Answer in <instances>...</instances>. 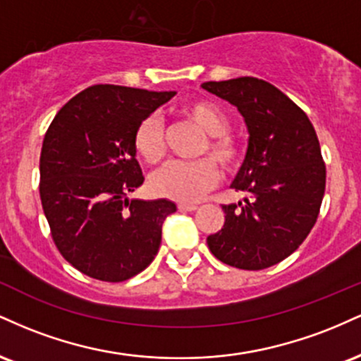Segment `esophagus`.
I'll list each match as a JSON object with an SVG mask.
<instances>
[{
  "mask_svg": "<svg viewBox=\"0 0 361 361\" xmlns=\"http://www.w3.org/2000/svg\"><path fill=\"white\" fill-rule=\"evenodd\" d=\"M197 204H193V202H180L178 204V209L183 210V212H193V210H197Z\"/></svg>",
  "mask_w": 361,
  "mask_h": 361,
  "instance_id": "1",
  "label": "esophagus"
}]
</instances>
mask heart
<instances>
[{
	"label": "heart",
	"instance_id": "heart-1",
	"mask_svg": "<svg viewBox=\"0 0 361 361\" xmlns=\"http://www.w3.org/2000/svg\"><path fill=\"white\" fill-rule=\"evenodd\" d=\"M180 115L207 134L198 149V156H209L211 159L202 157L193 163H169L152 175L149 186L151 192L159 197L192 202L217 185L219 169L213 161L215 160L226 173H233L241 166L244 149L241 140L229 132V115L217 103L209 100L186 102L180 109ZM132 146L144 163L152 166L159 164L166 156L163 122L154 115L140 120L132 135Z\"/></svg>",
	"mask_w": 361,
	"mask_h": 361
}]
</instances>
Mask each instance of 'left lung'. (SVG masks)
Returning <instances> with one entry per match:
<instances>
[{
	"label": "left lung",
	"mask_w": 361,
	"mask_h": 361,
	"mask_svg": "<svg viewBox=\"0 0 361 361\" xmlns=\"http://www.w3.org/2000/svg\"><path fill=\"white\" fill-rule=\"evenodd\" d=\"M238 106L250 146L233 188L246 204L222 205L226 222L207 238L217 259L239 270H263L304 243L317 221L326 190V164L305 111L270 82L243 76L204 82Z\"/></svg>",
	"instance_id": "8db88e82"
}]
</instances>
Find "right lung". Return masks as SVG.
<instances>
[{
	"label": "right lung",
	"mask_w": 361,
	"mask_h": 361,
	"mask_svg": "<svg viewBox=\"0 0 361 361\" xmlns=\"http://www.w3.org/2000/svg\"><path fill=\"white\" fill-rule=\"evenodd\" d=\"M175 91L94 85L71 98L45 132L40 202L52 241L78 271L126 281L151 264L176 205L128 200L144 183L132 135Z\"/></svg>",
	"instance_id": "add662e5"
}]
</instances>
